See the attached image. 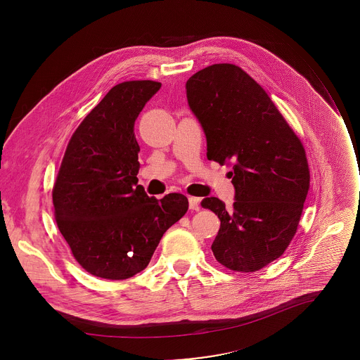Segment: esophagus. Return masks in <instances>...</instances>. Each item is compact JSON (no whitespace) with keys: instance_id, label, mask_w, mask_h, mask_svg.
Returning <instances> with one entry per match:
<instances>
[{"instance_id":"1","label":"esophagus","mask_w":360,"mask_h":360,"mask_svg":"<svg viewBox=\"0 0 360 360\" xmlns=\"http://www.w3.org/2000/svg\"><path fill=\"white\" fill-rule=\"evenodd\" d=\"M188 207L191 210H200L201 206H200V198H195V197H190L188 198Z\"/></svg>"}]
</instances>
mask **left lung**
Masks as SVG:
<instances>
[{"label": "left lung", "instance_id": "left-lung-1", "mask_svg": "<svg viewBox=\"0 0 360 360\" xmlns=\"http://www.w3.org/2000/svg\"><path fill=\"white\" fill-rule=\"evenodd\" d=\"M186 97L204 129L207 159L233 165V205L201 201L221 221L212 251L229 270H260L297 232L310 181L302 143L264 89L235 65L200 70L186 82Z\"/></svg>", "mask_w": 360, "mask_h": 360}]
</instances>
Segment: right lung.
Masks as SVG:
<instances>
[{"mask_svg":"<svg viewBox=\"0 0 360 360\" xmlns=\"http://www.w3.org/2000/svg\"><path fill=\"white\" fill-rule=\"evenodd\" d=\"M160 87L154 81L112 87L70 139L52 202L60 233L91 275L121 281L143 271L163 233L188 212L184 194L156 200L137 185L135 121Z\"/></svg>","mask_w":360,"mask_h":360,"instance_id":"add662e5","label":"right lung"}]
</instances>
